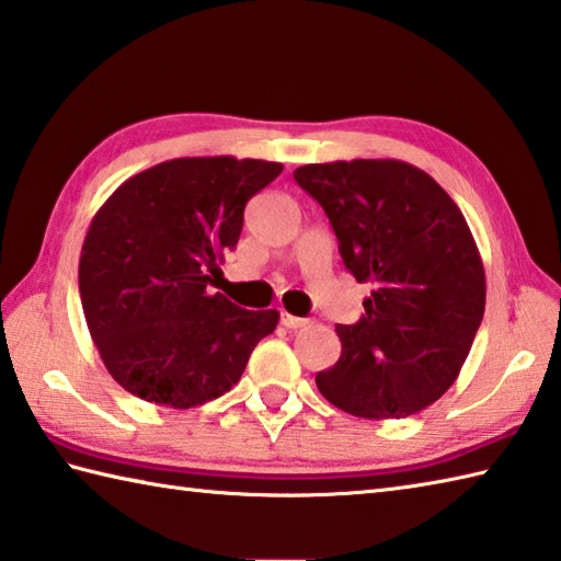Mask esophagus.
Returning <instances> with one entry per match:
<instances>
[{"label": "esophagus", "instance_id": "1", "mask_svg": "<svg viewBox=\"0 0 561 561\" xmlns=\"http://www.w3.org/2000/svg\"><path fill=\"white\" fill-rule=\"evenodd\" d=\"M279 321H282V325H284V328H289V331H296V328H304L306 323H309V321H306V318L291 316V313H287V311H282V318H279Z\"/></svg>", "mask_w": 561, "mask_h": 561}]
</instances>
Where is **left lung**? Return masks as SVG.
Instances as JSON below:
<instances>
[{
  "label": "left lung",
  "instance_id": "1",
  "mask_svg": "<svg viewBox=\"0 0 561 561\" xmlns=\"http://www.w3.org/2000/svg\"><path fill=\"white\" fill-rule=\"evenodd\" d=\"M323 206L340 257L371 282L365 313L337 325L343 353L316 387L357 419H405L453 387L484 318L486 277L462 211L431 174L401 160L294 170Z\"/></svg>",
  "mask_w": 561,
  "mask_h": 561
}]
</instances>
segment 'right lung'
Returning a JSON list of instances; mask_svg holds the SVG:
<instances>
[{
	"instance_id": "1",
	"label": "right lung",
	"mask_w": 561,
	"mask_h": 561,
	"mask_svg": "<svg viewBox=\"0 0 561 561\" xmlns=\"http://www.w3.org/2000/svg\"><path fill=\"white\" fill-rule=\"evenodd\" d=\"M282 162L178 158L138 172L92 218L80 255L87 328L134 397L192 409L224 397L279 313L208 294V272L233 250L250 196Z\"/></svg>"
}]
</instances>
